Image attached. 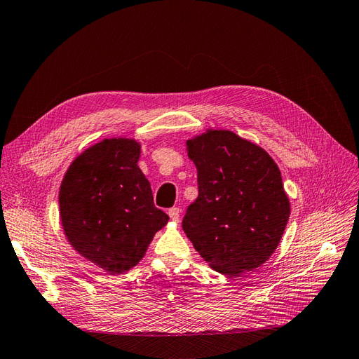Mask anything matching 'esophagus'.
<instances>
[{"mask_svg": "<svg viewBox=\"0 0 359 359\" xmlns=\"http://www.w3.org/2000/svg\"><path fill=\"white\" fill-rule=\"evenodd\" d=\"M168 214H169L172 222H180V208H177V206H173V208H170Z\"/></svg>", "mask_w": 359, "mask_h": 359, "instance_id": "esophagus-1", "label": "esophagus"}]
</instances>
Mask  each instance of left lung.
Masks as SVG:
<instances>
[{
  "instance_id": "left-lung-1",
  "label": "left lung",
  "mask_w": 359,
  "mask_h": 359,
  "mask_svg": "<svg viewBox=\"0 0 359 359\" xmlns=\"http://www.w3.org/2000/svg\"><path fill=\"white\" fill-rule=\"evenodd\" d=\"M199 196L182 229L212 269L231 277L264 265L276 252L290 202L276 161L231 130L206 128L186 142Z\"/></svg>"
}]
</instances>
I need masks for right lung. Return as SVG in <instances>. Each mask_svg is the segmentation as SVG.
Returning <instances> with one entry per match:
<instances>
[{"mask_svg":"<svg viewBox=\"0 0 359 359\" xmlns=\"http://www.w3.org/2000/svg\"><path fill=\"white\" fill-rule=\"evenodd\" d=\"M142 145L109 137L74 157L60 187V220L69 244L82 257L119 276L145 256L169 222L156 208L151 184L137 166Z\"/></svg>","mask_w":359,"mask_h":359,"instance_id":"right-lung-1","label":"right lung"}]
</instances>
